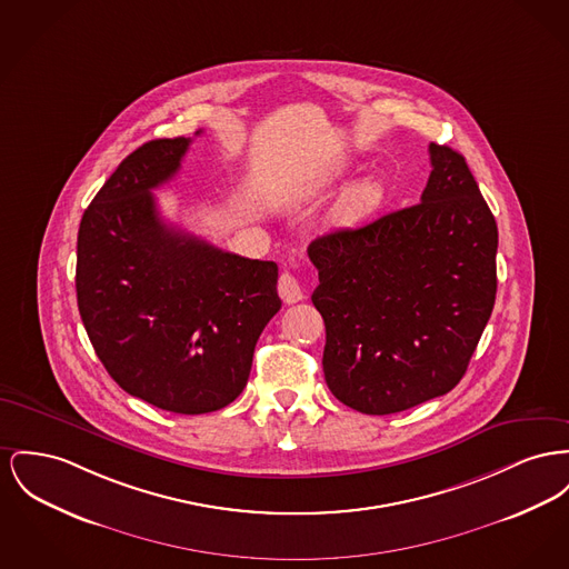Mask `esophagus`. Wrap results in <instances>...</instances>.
I'll use <instances>...</instances> for the list:
<instances>
[{
    "label": "esophagus",
    "instance_id": "obj_1",
    "mask_svg": "<svg viewBox=\"0 0 569 569\" xmlns=\"http://www.w3.org/2000/svg\"><path fill=\"white\" fill-rule=\"evenodd\" d=\"M279 297L281 301L292 305V302H299L305 299V290H302L301 281L292 274V272H281L279 277Z\"/></svg>",
    "mask_w": 569,
    "mask_h": 569
}]
</instances>
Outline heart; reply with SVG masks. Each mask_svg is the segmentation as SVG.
<instances>
[{
    "mask_svg": "<svg viewBox=\"0 0 569 569\" xmlns=\"http://www.w3.org/2000/svg\"><path fill=\"white\" fill-rule=\"evenodd\" d=\"M385 200V189L376 180H363L350 187L335 208V221L339 223H357L371 214Z\"/></svg>",
    "mask_w": 569,
    "mask_h": 569,
    "instance_id": "1",
    "label": "heart"
}]
</instances>
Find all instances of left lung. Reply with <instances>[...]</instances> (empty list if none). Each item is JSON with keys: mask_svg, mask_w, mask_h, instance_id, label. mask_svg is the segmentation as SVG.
<instances>
[{"mask_svg": "<svg viewBox=\"0 0 569 569\" xmlns=\"http://www.w3.org/2000/svg\"><path fill=\"white\" fill-rule=\"evenodd\" d=\"M430 161L419 203L307 247L327 327L325 380L366 415L449 393L497 299V221L460 152L430 143Z\"/></svg>", "mask_w": 569, "mask_h": 569, "instance_id": "1", "label": "left lung"}]
</instances>
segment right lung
<instances>
[{
  "instance_id": "obj_1",
  "label": "right lung",
  "mask_w": 569,
  "mask_h": 569,
  "mask_svg": "<svg viewBox=\"0 0 569 569\" xmlns=\"http://www.w3.org/2000/svg\"><path fill=\"white\" fill-rule=\"evenodd\" d=\"M189 143L152 139L109 176L79 226L74 283L109 376L161 410L203 415L242 393L281 301L274 262L221 251L159 217L152 189L178 173Z\"/></svg>"
}]
</instances>
